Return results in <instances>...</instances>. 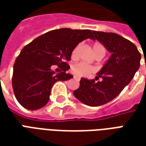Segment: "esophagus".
Listing matches in <instances>:
<instances>
[{
  "label": "esophagus",
  "instance_id": "esophagus-1",
  "mask_svg": "<svg viewBox=\"0 0 146 146\" xmlns=\"http://www.w3.org/2000/svg\"><path fill=\"white\" fill-rule=\"evenodd\" d=\"M73 78L76 80H77V81H79V80H80V76H74V77H73Z\"/></svg>",
  "mask_w": 146,
  "mask_h": 146
}]
</instances>
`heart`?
Instances as JSON below:
<instances>
[{
	"label": "heart",
	"mask_w": 146,
	"mask_h": 146,
	"mask_svg": "<svg viewBox=\"0 0 146 146\" xmlns=\"http://www.w3.org/2000/svg\"><path fill=\"white\" fill-rule=\"evenodd\" d=\"M78 48H79V45H76V47L73 48L72 54H71L72 58H76L77 52H78ZM92 50H93L95 55L102 54V56H104L106 54V48L99 42H95L92 44ZM71 71L73 74H75L76 76H88L91 73H93L94 68L88 64L84 63V62H79V63H76L73 65L71 68Z\"/></svg>",
	"instance_id": "1"
}]
</instances>
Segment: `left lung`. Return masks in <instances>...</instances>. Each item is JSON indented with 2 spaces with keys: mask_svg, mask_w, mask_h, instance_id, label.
I'll list each match as a JSON object with an SVG mask.
<instances>
[{
  "mask_svg": "<svg viewBox=\"0 0 146 146\" xmlns=\"http://www.w3.org/2000/svg\"><path fill=\"white\" fill-rule=\"evenodd\" d=\"M92 32L93 40L104 45L112 54L95 80L81 78L73 95L87 106H99L112 101L128 85L140 66L141 54L132 42L116 33ZM99 78L101 80L97 82Z\"/></svg>",
  "mask_w": 146,
  "mask_h": 146,
  "instance_id": "8db88e82",
  "label": "left lung"
}]
</instances>
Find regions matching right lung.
Masks as SVG:
<instances>
[{"instance_id": "1", "label": "right lung", "mask_w": 146, "mask_h": 146, "mask_svg": "<svg viewBox=\"0 0 146 146\" xmlns=\"http://www.w3.org/2000/svg\"><path fill=\"white\" fill-rule=\"evenodd\" d=\"M92 33L90 30L70 28L51 30L22 49L15 62L12 76L15 96L22 106L29 110L44 107L54 83L73 78L66 73L70 68L66 61L70 60L73 48L79 43L93 39ZM54 64L60 68V73L52 70Z\"/></svg>"}]
</instances>
